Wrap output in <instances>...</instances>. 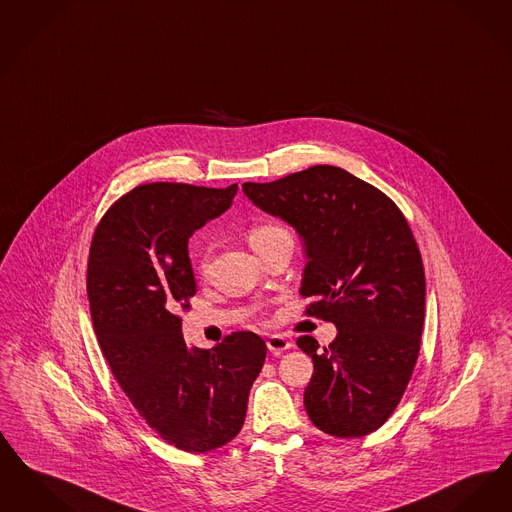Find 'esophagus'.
Here are the masks:
<instances>
[{"mask_svg":"<svg viewBox=\"0 0 512 512\" xmlns=\"http://www.w3.org/2000/svg\"><path fill=\"white\" fill-rule=\"evenodd\" d=\"M266 347L274 354V356H280L284 350L293 347V343L287 339L286 335L282 333H274L266 339Z\"/></svg>","mask_w":512,"mask_h":512,"instance_id":"obj_1","label":"esophagus"}]
</instances>
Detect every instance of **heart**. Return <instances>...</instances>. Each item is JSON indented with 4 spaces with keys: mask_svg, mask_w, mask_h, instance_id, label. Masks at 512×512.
Instances as JSON below:
<instances>
[{
    "mask_svg": "<svg viewBox=\"0 0 512 512\" xmlns=\"http://www.w3.org/2000/svg\"><path fill=\"white\" fill-rule=\"evenodd\" d=\"M284 232H287V230H284L282 226L270 225V223H259V225H253L247 228V242H249V246L257 251V249H261V247L265 246L266 242H270L274 236L284 234ZM207 263H209L207 251H205V249H198V251H196V268H198L200 274H205Z\"/></svg>",
    "mask_w": 512,
    "mask_h": 512,
    "instance_id": "1",
    "label": "heart"
}]
</instances>
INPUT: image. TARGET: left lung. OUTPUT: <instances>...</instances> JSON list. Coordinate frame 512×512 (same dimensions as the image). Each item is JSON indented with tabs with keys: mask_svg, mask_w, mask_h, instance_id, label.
<instances>
[{
	"mask_svg": "<svg viewBox=\"0 0 512 512\" xmlns=\"http://www.w3.org/2000/svg\"><path fill=\"white\" fill-rule=\"evenodd\" d=\"M242 188L303 236L307 314L339 331L324 348L297 339L314 364L308 417L337 438L366 436L400 404L421 348L425 268L408 219L385 192L333 165Z\"/></svg>",
	"mask_w": 512,
	"mask_h": 512,
	"instance_id": "left-lung-1",
	"label": "left lung"
}]
</instances>
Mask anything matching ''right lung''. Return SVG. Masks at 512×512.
Here are the masks:
<instances>
[{
    "instance_id": "1",
    "label": "right lung",
    "mask_w": 512,
    "mask_h": 512,
    "mask_svg": "<svg viewBox=\"0 0 512 512\" xmlns=\"http://www.w3.org/2000/svg\"><path fill=\"white\" fill-rule=\"evenodd\" d=\"M236 192V183L139 184L106 209L89 247L87 299L104 358L148 427L192 453L240 432L265 364V341L251 331L215 348H188L181 333L179 312L196 295L188 238Z\"/></svg>"
}]
</instances>
